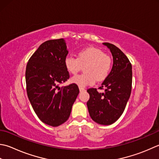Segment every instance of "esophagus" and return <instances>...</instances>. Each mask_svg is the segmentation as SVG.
Returning a JSON list of instances; mask_svg holds the SVG:
<instances>
[{
    "mask_svg": "<svg viewBox=\"0 0 159 159\" xmlns=\"http://www.w3.org/2000/svg\"><path fill=\"white\" fill-rule=\"evenodd\" d=\"M79 90H80V92H83V91H85V88H81V87H79Z\"/></svg>",
    "mask_w": 159,
    "mask_h": 159,
    "instance_id": "esophagus-1",
    "label": "esophagus"
}]
</instances>
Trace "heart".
<instances>
[{
  "label": "heart",
  "instance_id": "b5f03b06",
  "mask_svg": "<svg viewBox=\"0 0 159 159\" xmlns=\"http://www.w3.org/2000/svg\"><path fill=\"white\" fill-rule=\"evenodd\" d=\"M65 67L68 72L75 74L85 67V74L74 76L71 79V82L79 87L85 88L94 85L96 81L106 79L110 74L112 60L110 56L105 54L100 49L88 48L78 52L77 58L72 56H67L64 61Z\"/></svg>",
  "mask_w": 159,
  "mask_h": 159
}]
</instances>
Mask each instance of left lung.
<instances>
[{
    "instance_id": "left-lung-1",
    "label": "left lung",
    "mask_w": 159,
    "mask_h": 159,
    "mask_svg": "<svg viewBox=\"0 0 159 159\" xmlns=\"http://www.w3.org/2000/svg\"><path fill=\"white\" fill-rule=\"evenodd\" d=\"M103 45L111 53L113 66L98 88L105 89L103 93L98 92L96 88L87 90L89 94L87 105L93 120L108 125L116 122L125 110L131 94L132 70L129 59L119 48L109 43H104Z\"/></svg>"
}]
</instances>
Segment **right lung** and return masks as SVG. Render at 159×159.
<instances>
[{
    "label": "right lung",
    "mask_w": 159,
    "mask_h": 159,
    "mask_svg": "<svg viewBox=\"0 0 159 159\" xmlns=\"http://www.w3.org/2000/svg\"><path fill=\"white\" fill-rule=\"evenodd\" d=\"M68 54L63 39L42 43L27 64V94L39 119L47 125L57 127L64 123L71 113L79 89L74 83L60 88L70 74L64 61Z\"/></svg>",
    "instance_id": "1"
}]
</instances>
